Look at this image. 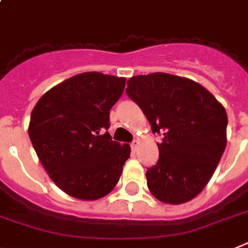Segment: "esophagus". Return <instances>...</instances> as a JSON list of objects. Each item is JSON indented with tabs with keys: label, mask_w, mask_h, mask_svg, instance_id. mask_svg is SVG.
I'll return each instance as SVG.
<instances>
[{
	"label": "esophagus",
	"mask_w": 248,
	"mask_h": 248,
	"mask_svg": "<svg viewBox=\"0 0 248 248\" xmlns=\"http://www.w3.org/2000/svg\"><path fill=\"white\" fill-rule=\"evenodd\" d=\"M138 144H139L138 140H133V143L130 144V147H132V150H134V152H135V150H137V148H138Z\"/></svg>",
	"instance_id": "34e87169"
}]
</instances>
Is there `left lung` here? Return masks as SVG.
<instances>
[{"label": "left lung", "mask_w": 248, "mask_h": 248, "mask_svg": "<svg viewBox=\"0 0 248 248\" xmlns=\"http://www.w3.org/2000/svg\"><path fill=\"white\" fill-rule=\"evenodd\" d=\"M126 85L152 132L163 137L159 159L145 173L148 188L160 202H188L206 187L225 152V108L202 85L170 74L133 76Z\"/></svg>", "instance_id": "8db88e82"}]
</instances>
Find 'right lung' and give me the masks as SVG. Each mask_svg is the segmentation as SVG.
<instances>
[{
  "label": "right lung",
  "mask_w": 248,
  "mask_h": 248,
  "mask_svg": "<svg viewBox=\"0 0 248 248\" xmlns=\"http://www.w3.org/2000/svg\"><path fill=\"white\" fill-rule=\"evenodd\" d=\"M125 79L92 71L75 75L37 101L29 135L55 185L78 200L94 201L116 186L130 147L111 140L110 109Z\"/></svg>",
  "instance_id": "add662e5"
}]
</instances>
